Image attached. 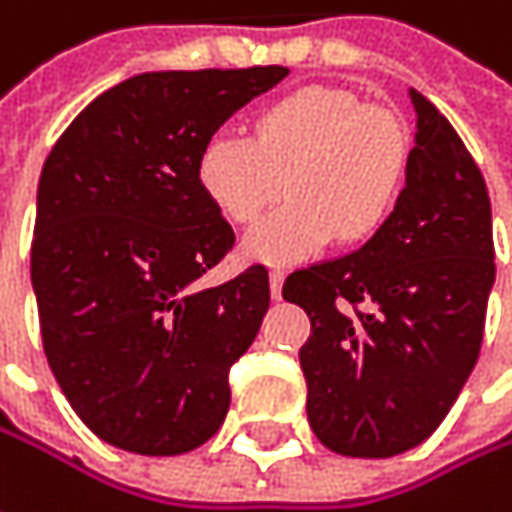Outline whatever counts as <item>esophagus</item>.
Returning a JSON list of instances; mask_svg holds the SVG:
<instances>
[{
    "instance_id": "1",
    "label": "esophagus",
    "mask_w": 512,
    "mask_h": 512,
    "mask_svg": "<svg viewBox=\"0 0 512 512\" xmlns=\"http://www.w3.org/2000/svg\"><path fill=\"white\" fill-rule=\"evenodd\" d=\"M269 281H272V299H281V284H284V269H281V266H275V269L269 272Z\"/></svg>"
}]
</instances>
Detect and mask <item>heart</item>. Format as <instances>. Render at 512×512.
<instances>
[{
  "mask_svg": "<svg viewBox=\"0 0 512 512\" xmlns=\"http://www.w3.org/2000/svg\"><path fill=\"white\" fill-rule=\"evenodd\" d=\"M410 137L390 108L357 102L340 87H302L255 119V134L216 131L199 152V184L219 213L255 222L284 190V202L246 237L249 255L296 260L334 234L357 240L378 228L404 187Z\"/></svg>",
  "mask_w": 512,
  "mask_h": 512,
  "instance_id": "b5f03b06",
  "label": "heart"
}]
</instances>
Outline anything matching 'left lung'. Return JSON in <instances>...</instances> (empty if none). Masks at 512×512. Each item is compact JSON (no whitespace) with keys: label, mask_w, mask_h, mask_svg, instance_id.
I'll use <instances>...</instances> for the list:
<instances>
[{"label":"left lung","mask_w":512,"mask_h":512,"mask_svg":"<svg viewBox=\"0 0 512 512\" xmlns=\"http://www.w3.org/2000/svg\"><path fill=\"white\" fill-rule=\"evenodd\" d=\"M407 184L351 255L296 269L307 422L346 457H393L425 442L478 363L495 281L489 193L451 122L416 90Z\"/></svg>","instance_id":"left-lung-1"}]
</instances>
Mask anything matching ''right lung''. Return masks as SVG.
<instances>
[{
    "label": "right lung",
    "mask_w": 512,
    "mask_h": 512,
    "mask_svg": "<svg viewBox=\"0 0 512 512\" xmlns=\"http://www.w3.org/2000/svg\"><path fill=\"white\" fill-rule=\"evenodd\" d=\"M287 67L143 72L93 99L37 184L31 284L49 369L117 448L169 457L225 422L228 372L269 310L263 263L205 287L234 228L199 184V152Z\"/></svg>",
    "instance_id": "right-lung-1"
}]
</instances>
